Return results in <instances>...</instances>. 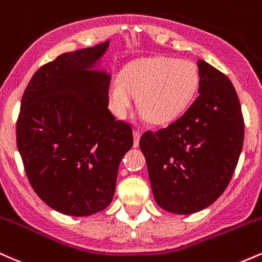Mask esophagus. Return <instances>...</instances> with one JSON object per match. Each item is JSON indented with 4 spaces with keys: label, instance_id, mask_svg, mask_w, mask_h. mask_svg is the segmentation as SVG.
Instances as JSON below:
<instances>
[{
    "label": "esophagus",
    "instance_id": "obj_1",
    "mask_svg": "<svg viewBox=\"0 0 262 262\" xmlns=\"http://www.w3.org/2000/svg\"><path fill=\"white\" fill-rule=\"evenodd\" d=\"M133 135H134V146L137 148L138 145H139V139H140V130H138V129H134L133 132Z\"/></svg>",
    "mask_w": 262,
    "mask_h": 262
}]
</instances>
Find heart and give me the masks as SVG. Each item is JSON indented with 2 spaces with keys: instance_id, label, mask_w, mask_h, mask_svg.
I'll use <instances>...</instances> for the list:
<instances>
[{
  "instance_id": "1",
  "label": "heart",
  "mask_w": 262,
  "mask_h": 262,
  "mask_svg": "<svg viewBox=\"0 0 262 262\" xmlns=\"http://www.w3.org/2000/svg\"><path fill=\"white\" fill-rule=\"evenodd\" d=\"M201 73L189 60L170 56L138 59L125 65L108 86L110 107L117 118H125L137 96L140 110L154 124L175 121L197 96Z\"/></svg>"
}]
</instances>
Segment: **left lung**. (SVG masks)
<instances>
[{
	"instance_id": "obj_1",
	"label": "left lung",
	"mask_w": 262,
	"mask_h": 262,
	"mask_svg": "<svg viewBox=\"0 0 262 262\" xmlns=\"http://www.w3.org/2000/svg\"><path fill=\"white\" fill-rule=\"evenodd\" d=\"M200 96L166 128L146 130L145 156L156 203L191 214L217 201L229 185L244 143V117L227 75L198 60Z\"/></svg>"
}]
</instances>
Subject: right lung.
Returning a JSON list of instances; mask_svg holds the SVG:
<instances>
[{
	"instance_id": "obj_1",
	"label": "right lung",
	"mask_w": 262,
	"mask_h": 262,
	"mask_svg": "<svg viewBox=\"0 0 262 262\" xmlns=\"http://www.w3.org/2000/svg\"><path fill=\"white\" fill-rule=\"evenodd\" d=\"M108 41L69 52L35 71L17 118L28 181L60 213L91 215L112 202L119 162L133 145L130 123L108 110L111 77L87 68Z\"/></svg>"
}]
</instances>
